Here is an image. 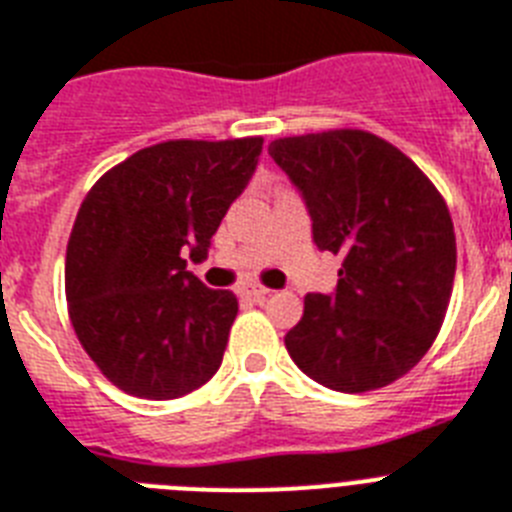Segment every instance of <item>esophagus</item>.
I'll return each instance as SVG.
<instances>
[{
	"label": "esophagus",
	"instance_id": "obj_1",
	"mask_svg": "<svg viewBox=\"0 0 512 512\" xmlns=\"http://www.w3.org/2000/svg\"><path fill=\"white\" fill-rule=\"evenodd\" d=\"M244 294H247L252 302H265V299L270 297V289H265V286H249V289H244Z\"/></svg>",
	"mask_w": 512,
	"mask_h": 512
}]
</instances>
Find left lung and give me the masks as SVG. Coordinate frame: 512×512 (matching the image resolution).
Masks as SVG:
<instances>
[{"label":"left lung","instance_id":"obj_1","mask_svg":"<svg viewBox=\"0 0 512 512\" xmlns=\"http://www.w3.org/2000/svg\"><path fill=\"white\" fill-rule=\"evenodd\" d=\"M313 242L342 255L331 294H307L284 344L302 373L344 394L405 376L442 328L455 281V228L442 194L389 141L326 131L270 141Z\"/></svg>","mask_w":512,"mask_h":512}]
</instances>
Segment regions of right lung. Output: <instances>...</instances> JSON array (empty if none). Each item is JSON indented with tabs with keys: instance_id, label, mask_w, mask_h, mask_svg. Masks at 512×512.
I'll return each mask as SVG.
<instances>
[{
	"instance_id": "obj_1",
	"label": "right lung",
	"mask_w": 512,
	"mask_h": 512,
	"mask_svg": "<svg viewBox=\"0 0 512 512\" xmlns=\"http://www.w3.org/2000/svg\"><path fill=\"white\" fill-rule=\"evenodd\" d=\"M263 139L162 141L107 170L83 199L65 257L70 321L112 384L176 400L215 376L239 313L186 270L205 260Z\"/></svg>"
}]
</instances>
